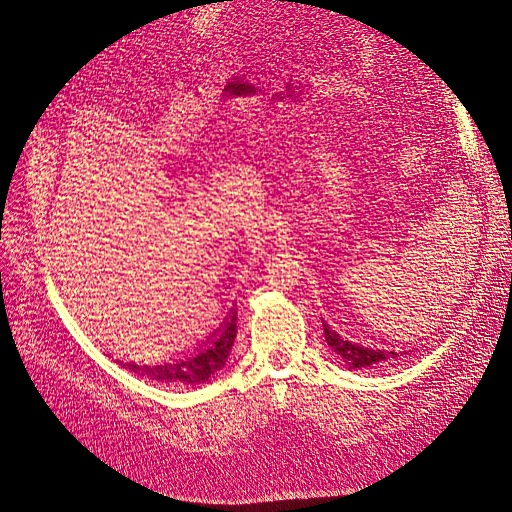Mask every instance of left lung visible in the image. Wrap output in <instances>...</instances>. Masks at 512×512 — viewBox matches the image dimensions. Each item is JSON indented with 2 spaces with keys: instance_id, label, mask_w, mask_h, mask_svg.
I'll return each mask as SVG.
<instances>
[{
  "instance_id": "obj_1",
  "label": "left lung",
  "mask_w": 512,
  "mask_h": 512,
  "mask_svg": "<svg viewBox=\"0 0 512 512\" xmlns=\"http://www.w3.org/2000/svg\"><path fill=\"white\" fill-rule=\"evenodd\" d=\"M324 327V339L331 346V350L342 359L350 369H361V367H376L380 363H391V361H401V356L412 354L418 348L412 350H395V348H384V346H374V344H365L348 335V331H342L335 324H329L322 320Z\"/></svg>"
}]
</instances>
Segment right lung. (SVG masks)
Segmentation results:
<instances>
[{"instance_id": "obj_1", "label": "right lung", "mask_w": 512, "mask_h": 512, "mask_svg": "<svg viewBox=\"0 0 512 512\" xmlns=\"http://www.w3.org/2000/svg\"><path fill=\"white\" fill-rule=\"evenodd\" d=\"M237 337V312L235 307L230 309L228 318L222 327L209 335L203 344L196 346L192 352L179 356L168 363L147 365V363H134V361H117L134 374L143 376L147 380L158 382H173V384H203L213 378L218 371L226 365L232 344Z\"/></svg>"}]
</instances>
